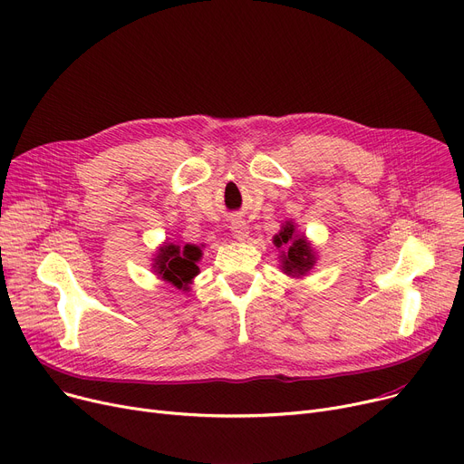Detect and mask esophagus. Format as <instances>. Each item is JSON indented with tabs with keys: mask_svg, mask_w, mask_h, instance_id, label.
Masks as SVG:
<instances>
[{
	"mask_svg": "<svg viewBox=\"0 0 464 464\" xmlns=\"http://www.w3.org/2000/svg\"><path fill=\"white\" fill-rule=\"evenodd\" d=\"M231 233L237 240H244L246 237H248V226H246V222L242 218H235L231 222Z\"/></svg>",
	"mask_w": 464,
	"mask_h": 464,
	"instance_id": "1",
	"label": "esophagus"
}]
</instances>
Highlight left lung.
I'll list each match as a JSON object with an SVG mask.
<instances>
[{
	"mask_svg": "<svg viewBox=\"0 0 464 464\" xmlns=\"http://www.w3.org/2000/svg\"><path fill=\"white\" fill-rule=\"evenodd\" d=\"M277 248H284V270L289 276H304L315 263L314 250L307 246L304 237H298L293 224H287L280 233L274 237Z\"/></svg>",
	"mask_w": 464,
	"mask_h": 464,
	"instance_id": "obj_1",
	"label": "left lung"
}]
</instances>
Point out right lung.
I'll return each mask as SVG.
<instances>
[{
  "label": "right lung",
  "mask_w": 464,
  "mask_h": 464,
  "mask_svg": "<svg viewBox=\"0 0 464 464\" xmlns=\"http://www.w3.org/2000/svg\"><path fill=\"white\" fill-rule=\"evenodd\" d=\"M201 259V250L198 246L187 244L184 248L175 244H166L159 250L154 259V270H157L162 280L177 285L179 289L188 285L192 277L198 274V261Z\"/></svg>",
  "instance_id": "1"
}]
</instances>
